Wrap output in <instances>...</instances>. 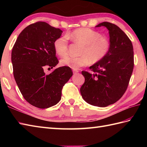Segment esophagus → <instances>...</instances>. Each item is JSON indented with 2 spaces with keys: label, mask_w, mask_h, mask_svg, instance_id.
I'll return each mask as SVG.
<instances>
[{
  "label": "esophagus",
  "mask_w": 147,
  "mask_h": 147,
  "mask_svg": "<svg viewBox=\"0 0 147 147\" xmlns=\"http://www.w3.org/2000/svg\"><path fill=\"white\" fill-rule=\"evenodd\" d=\"M78 70H76V69H73V73L74 74H76V73H78Z\"/></svg>",
  "instance_id": "obj_1"
}]
</instances>
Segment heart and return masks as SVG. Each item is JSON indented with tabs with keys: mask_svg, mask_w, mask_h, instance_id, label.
Wrapping results in <instances>:
<instances>
[{
	"mask_svg": "<svg viewBox=\"0 0 147 147\" xmlns=\"http://www.w3.org/2000/svg\"><path fill=\"white\" fill-rule=\"evenodd\" d=\"M68 38L74 42L82 44L78 57L65 56L61 60V65L77 69L81 66L91 63H96L105 58L110 51L111 43L107 39L102 37L100 33L88 28L74 30L66 36H62L55 40L54 49L61 57L67 54Z\"/></svg>",
	"mask_w": 147,
	"mask_h": 147,
	"instance_id": "b5f03b06",
	"label": "heart"
}]
</instances>
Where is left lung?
I'll list each match as a JSON object with an SVG mask.
<instances>
[{
    "label": "left lung",
    "instance_id": "8db88e82",
    "mask_svg": "<svg viewBox=\"0 0 147 147\" xmlns=\"http://www.w3.org/2000/svg\"><path fill=\"white\" fill-rule=\"evenodd\" d=\"M101 26L109 30L110 51L89 67L93 73L82 72L85 80L80 92L88 104L104 107L114 104L125 93L133 70L134 52L131 42L120 28L108 22L95 27Z\"/></svg>",
    "mask_w": 147,
    "mask_h": 147
}]
</instances>
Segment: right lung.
I'll return each instance as SVG.
<instances>
[{"label": "right lung", "instance_id": "add662e5", "mask_svg": "<svg viewBox=\"0 0 147 147\" xmlns=\"http://www.w3.org/2000/svg\"><path fill=\"white\" fill-rule=\"evenodd\" d=\"M62 31L45 22H36L19 35L11 53L16 82L21 94L31 105L47 109L60 101L62 87L73 76L67 66L59 67L46 74L43 69H52L59 61L54 42Z\"/></svg>", "mask_w": 147, "mask_h": 147}]
</instances>
